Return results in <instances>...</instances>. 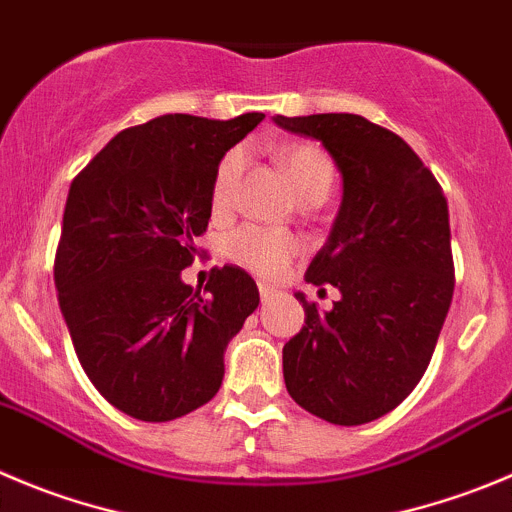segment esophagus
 <instances>
[{
    "instance_id": "esophagus-1",
    "label": "esophagus",
    "mask_w": 512,
    "mask_h": 512,
    "mask_svg": "<svg viewBox=\"0 0 512 512\" xmlns=\"http://www.w3.org/2000/svg\"><path fill=\"white\" fill-rule=\"evenodd\" d=\"M259 296H261V301H269L271 296H276V289L271 284H264V281H261V284H259Z\"/></svg>"
}]
</instances>
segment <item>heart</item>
<instances>
[{
    "label": "heart",
    "instance_id": "obj_1",
    "mask_svg": "<svg viewBox=\"0 0 512 512\" xmlns=\"http://www.w3.org/2000/svg\"><path fill=\"white\" fill-rule=\"evenodd\" d=\"M279 160L289 175L296 196L306 198L319 193L326 198L334 178V165L319 145H289V148L281 150ZM243 163H246L243 150H231L218 163L211 188L213 213H226L231 208L233 191H236V183L243 173ZM223 251L233 264L243 266L253 274L279 276L301 251V243L289 231L248 223V226L228 233L226 241H223Z\"/></svg>",
    "mask_w": 512,
    "mask_h": 512
}]
</instances>
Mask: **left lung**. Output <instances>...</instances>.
<instances>
[{"mask_svg":"<svg viewBox=\"0 0 512 512\" xmlns=\"http://www.w3.org/2000/svg\"><path fill=\"white\" fill-rule=\"evenodd\" d=\"M321 140L344 196L324 248L306 269L342 291L332 311L304 294L306 319L284 347V382L299 407L332 425L387 415L417 387L455 289L450 213L432 170L392 130L362 115L284 118Z\"/></svg>","mask_w":512,"mask_h":512,"instance_id":"left-lung-1","label":"left lung"}]
</instances>
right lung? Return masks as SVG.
<instances>
[{
  "label": "right lung",
  "mask_w": 512,
  "mask_h": 512,
  "mask_svg": "<svg viewBox=\"0 0 512 512\" xmlns=\"http://www.w3.org/2000/svg\"><path fill=\"white\" fill-rule=\"evenodd\" d=\"M261 120L160 115L115 135L72 180L60 309L90 382L135 420L168 422L213 399L223 352L259 306L238 266H213L203 291L180 271L201 256L218 163Z\"/></svg>",
  "instance_id": "add662e5"
}]
</instances>
